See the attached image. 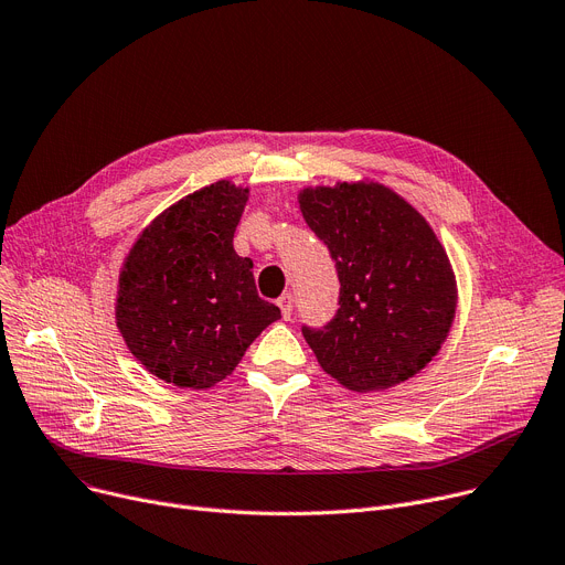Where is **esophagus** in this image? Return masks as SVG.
Here are the masks:
<instances>
[{
	"instance_id": "obj_1",
	"label": "esophagus",
	"mask_w": 565,
	"mask_h": 565,
	"mask_svg": "<svg viewBox=\"0 0 565 565\" xmlns=\"http://www.w3.org/2000/svg\"><path fill=\"white\" fill-rule=\"evenodd\" d=\"M278 308L282 312V319H291V312H294V296L291 294H282L278 298Z\"/></svg>"
}]
</instances>
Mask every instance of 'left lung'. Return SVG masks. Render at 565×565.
<instances>
[{
    "mask_svg": "<svg viewBox=\"0 0 565 565\" xmlns=\"http://www.w3.org/2000/svg\"><path fill=\"white\" fill-rule=\"evenodd\" d=\"M302 220L334 259L339 310L302 328L321 369L351 392H384L423 371L450 334L457 278L425 216L377 181L302 188Z\"/></svg>",
    "mask_w": 565,
    "mask_h": 565,
    "instance_id": "obj_1",
    "label": "left lung"
}]
</instances>
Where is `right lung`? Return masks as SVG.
<instances>
[{
    "label": "right lung",
    "instance_id": "add662e5",
    "mask_svg": "<svg viewBox=\"0 0 565 565\" xmlns=\"http://www.w3.org/2000/svg\"><path fill=\"white\" fill-rule=\"evenodd\" d=\"M248 188L205 185L167 210L128 248L115 298L126 349L158 380L210 388L228 377L280 310L257 296L253 259L233 248Z\"/></svg>",
    "mask_w": 565,
    "mask_h": 565
}]
</instances>
